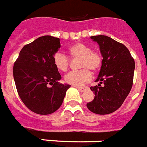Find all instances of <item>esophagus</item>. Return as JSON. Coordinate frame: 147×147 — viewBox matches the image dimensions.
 Segmentation results:
<instances>
[{
  "instance_id": "obj_1",
  "label": "esophagus",
  "mask_w": 147,
  "mask_h": 147,
  "mask_svg": "<svg viewBox=\"0 0 147 147\" xmlns=\"http://www.w3.org/2000/svg\"><path fill=\"white\" fill-rule=\"evenodd\" d=\"M88 89V87H77V90L80 91V92H84L85 90H86Z\"/></svg>"
}]
</instances>
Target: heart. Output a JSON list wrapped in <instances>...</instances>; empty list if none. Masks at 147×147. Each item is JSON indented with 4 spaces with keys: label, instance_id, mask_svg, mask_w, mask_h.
<instances>
[{
    "label": "heart",
    "instance_id": "b5f03b06",
    "mask_svg": "<svg viewBox=\"0 0 147 147\" xmlns=\"http://www.w3.org/2000/svg\"><path fill=\"white\" fill-rule=\"evenodd\" d=\"M69 57L73 59L80 58L78 71H71L65 76L64 80L68 84L80 86L92 79V73L96 72L102 64V56L98 51L92 50L89 45L81 42L72 45L68 49ZM53 63L57 70L66 71L70 67V58L61 52H56L53 56Z\"/></svg>",
    "mask_w": 147,
    "mask_h": 147
}]
</instances>
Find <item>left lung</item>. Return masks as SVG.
I'll list each match as a JSON object with an SVG mask.
<instances>
[{"label":"left lung","instance_id":"1","mask_svg":"<svg viewBox=\"0 0 147 147\" xmlns=\"http://www.w3.org/2000/svg\"><path fill=\"white\" fill-rule=\"evenodd\" d=\"M91 38L99 45L103 59L96 80L99 81V83L90 87L95 93V98L86 106L93 113L107 115L119 109L131 91L134 59L124 45L109 36H91Z\"/></svg>","mask_w":147,"mask_h":147}]
</instances>
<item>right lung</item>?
<instances>
[{"label":"right lung","mask_w":147,"mask_h":147,"mask_svg":"<svg viewBox=\"0 0 147 147\" xmlns=\"http://www.w3.org/2000/svg\"><path fill=\"white\" fill-rule=\"evenodd\" d=\"M58 38L41 36L21 49L13 73L16 90L24 105L38 115H49L61 105L70 86L58 82L61 76L53 63L60 49Z\"/></svg>","instance_id":"obj_1"}]
</instances>
